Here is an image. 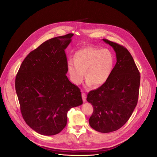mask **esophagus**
I'll use <instances>...</instances> for the list:
<instances>
[{"label":"esophagus","instance_id":"34e87169","mask_svg":"<svg viewBox=\"0 0 157 157\" xmlns=\"http://www.w3.org/2000/svg\"><path fill=\"white\" fill-rule=\"evenodd\" d=\"M82 98L84 102H85L86 101V95L85 93H82Z\"/></svg>","mask_w":157,"mask_h":157}]
</instances>
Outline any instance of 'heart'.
Listing matches in <instances>:
<instances>
[{
	"instance_id": "obj_1",
	"label": "heart",
	"mask_w": 157,
	"mask_h": 157,
	"mask_svg": "<svg viewBox=\"0 0 157 157\" xmlns=\"http://www.w3.org/2000/svg\"><path fill=\"white\" fill-rule=\"evenodd\" d=\"M114 65V56L109 50L87 47L78 50L74 60H68L66 66L71 81L77 85L82 82L86 71V84L90 87L93 84H104L113 72Z\"/></svg>"
}]
</instances>
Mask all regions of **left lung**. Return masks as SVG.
Listing matches in <instances>:
<instances>
[{
    "instance_id": "obj_1",
    "label": "left lung",
    "mask_w": 157,
    "mask_h": 157,
    "mask_svg": "<svg viewBox=\"0 0 157 157\" xmlns=\"http://www.w3.org/2000/svg\"><path fill=\"white\" fill-rule=\"evenodd\" d=\"M102 40L113 48L117 62L108 80L89 92L86 100L93 107L90 126L101 133L122 127L132 116L139 98L140 76L129 52L120 44Z\"/></svg>"
}]
</instances>
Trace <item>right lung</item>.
Returning a JSON list of instances; mask_svg holds the SVG:
<instances>
[{
  "mask_svg": "<svg viewBox=\"0 0 157 157\" xmlns=\"http://www.w3.org/2000/svg\"><path fill=\"white\" fill-rule=\"evenodd\" d=\"M74 35L51 38L31 52L15 78V90L27 124L43 136H54L66 125L67 113L82 104L79 88L66 76L65 49Z\"/></svg>",
  "mask_w": 157,
  "mask_h": 157,
  "instance_id": "obj_1",
  "label": "right lung"
}]
</instances>
